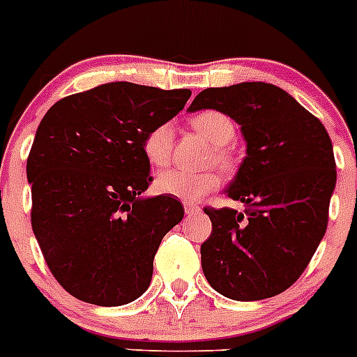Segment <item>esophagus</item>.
<instances>
[{
  "mask_svg": "<svg viewBox=\"0 0 357 357\" xmlns=\"http://www.w3.org/2000/svg\"><path fill=\"white\" fill-rule=\"evenodd\" d=\"M201 212V208L199 206H197V204H194V203H185V213H187L188 217L190 215H197V213Z\"/></svg>",
  "mask_w": 357,
  "mask_h": 357,
  "instance_id": "obj_1",
  "label": "esophagus"
}]
</instances>
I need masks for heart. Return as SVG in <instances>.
I'll list each match as a JSON object with an SVG mask.
<instances>
[{
	"label": "heart",
	"instance_id": "heart-1",
	"mask_svg": "<svg viewBox=\"0 0 357 357\" xmlns=\"http://www.w3.org/2000/svg\"><path fill=\"white\" fill-rule=\"evenodd\" d=\"M192 127L203 136L204 140L215 147H226L234 140L235 123L230 116L221 111H201L192 119ZM174 142V127L170 122H161L151 127L144 138L142 151L147 161L154 167L165 165L172 153ZM217 160L222 165H228V154L222 149H217ZM221 183V176L217 172H188L183 169L161 170L154 179V188L163 196L176 197L181 201H197L215 190Z\"/></svg>",
	"mask_w": 357,
	"mask_h": 357
}]
</instances>
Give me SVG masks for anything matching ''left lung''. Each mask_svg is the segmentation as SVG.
I'll return each instance as SVG.
<instances>
[{"label": "left lung", "mask_w": 357, "mask_h": 357, "mask_svg": "<svg viewBox=\"0 0 357 357\" xmlns=\"http://www.w3.org/2000/svg\"><path fill=\"white\" fill-rule=\"evenodd\" d=\"M201 109L230 116L246 142V158L225 190L246 210L204 208L212 221L201 244L204 277L237 302L277 296L298 280L327 230L333 142L320 120L275 84L203 89L188 107Z\"/></svg>", "instance_id": "8db88e82"}]
</instances>
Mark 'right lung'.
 Returning <instances> with one entry per match:
<instances>
[{"mask_svg":"<svg viewBox=\"0 0 357 357\" xmlns=\"http://www.w3.org/2000/svg\"><path fill=\"white\" fill-rule=\"evenodd\" d=\"M190 89L107 82L59 100L26 161L32 230L57 282L82 302L116 307L151 286L153 260L183 219L176 197H147L151 127L185 107Z\"/></svg>","mask_w":357,"mask_h":357,"instance_id":"1","label":"right lung"}]
</instances>
